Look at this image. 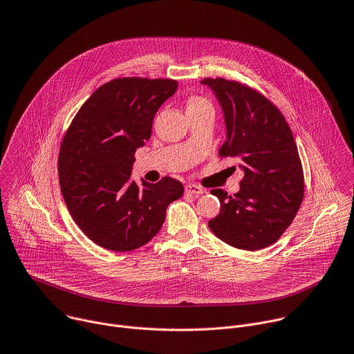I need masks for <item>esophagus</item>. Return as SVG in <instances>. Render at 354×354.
Instances as JSON below:
<instances>
[{
    "label": "esophagus",
    "mask_w": 354,
    "mask_h": 354,
    "mask_svg": "<svg viewBox=\"0 0 354 354\" xmlns=\"http://www.w3.org/2000/svg\"><path fill=\"white\" fill-rule=\"evenodd\" d=\"M184 188H185V192L191 195H199L203 192V188L198 184H187Z\"/></svg>",
    "instance_id": "obj_1"
}]
</instances>
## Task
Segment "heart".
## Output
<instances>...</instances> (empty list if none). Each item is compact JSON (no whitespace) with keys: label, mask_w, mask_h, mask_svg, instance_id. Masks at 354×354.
<instances>
[{"label":"heart","mask_w":354,"mask_h":354,"mask_svg":"<svg viewBox=\"0 0 354 354\" xmlns=\"http://www.w3.org/2000/svg\"><path fill=\"white\" fill-rule=\"evenodd\" d=\"M199 110H212L210 102L201 96H189L187 100V113L199 111Z\"/></svg>","instance_id":"b5f03b06"}]
</instances>
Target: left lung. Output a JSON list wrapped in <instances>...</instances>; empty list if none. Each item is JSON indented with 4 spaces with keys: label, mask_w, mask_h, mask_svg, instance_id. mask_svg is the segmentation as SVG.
Here are the masks:
<instances>
[{
    "label": "left lung",
    "mask_w": 354,
    "mask_h": 354,
    "mask_svg": "<svg viewBox=\"0 0 354 354\" xmlns=\"http://www.w3.org/2000/svg\"><path fill=\"white\" fill-rule=\"evenodd\" d=\"M226 120L221 158L236 159L244 171L241 188H221V212L207 226L232 247L255 251L276 243L292 225L304 196V173L293 132L281 111L262 93L239 81L205 78ZM236 169V167H234Z\"/></svg>",
    "instance_id": "8db88e82"
}]
</instances>
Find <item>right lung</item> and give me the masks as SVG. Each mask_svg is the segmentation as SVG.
I'll list each match as a JSON object with an SVG mask.
<instances>
[{
	"label": "right lung",
	"instance_id": "1",
	"mask_svg": "<svg viewBox=\"0 0 354 354\" xmlns=\"http://www.w3.org/2000/svg\"><path fill=\"white\" fill-rule=\"evenodd\" d=\"M177 86L163 78L113 80L84 103L62 138L64 201L78 227L106 250L145 245L159 233L169 203L184 194L171 177L142 185L131 178L135 151L151 138L156 111Z\"/></svg>",
	"mask_w": 354,
	"mask_h": 354
}]
</instances>
